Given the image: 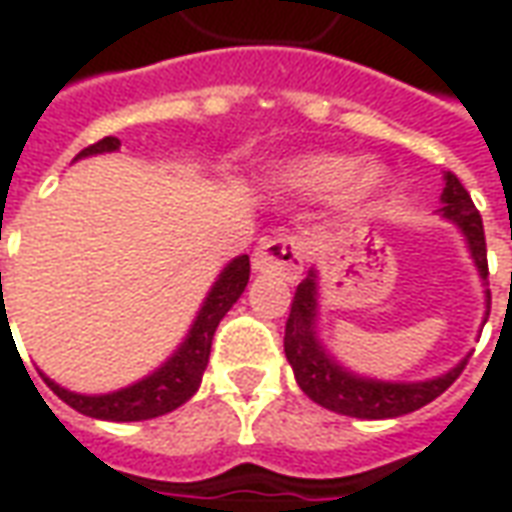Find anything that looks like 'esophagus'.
I'll return each mask as SVG.
<instances>
[{"mask_svg": "<svg viewBox=\"0 0 512 512\" xmlns=\"http://www.w3.org/2000/svg\"><path fill=\"white\" fill-rule=\"evenodd\" d=\"M255 271L263 274H277L282 279H296L304 268V241L299 235L279 233L266 238L257 246L255 257H252Z\"/></svg>", "mask_w": 512, "mask_h": 512, "instance_id": "esophagus-1", "label": "esophagus"}]
</instances>
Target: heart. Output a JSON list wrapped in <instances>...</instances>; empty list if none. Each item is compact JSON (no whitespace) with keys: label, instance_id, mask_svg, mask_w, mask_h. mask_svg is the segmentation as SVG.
Wrapping results in <instances>:
<instances>
[{"label":"heart","instance_id":"b5f03b06","mask_svg":"<svg viewBox=\"0 0 512 512\" xmlns=\"http://www.w3.org/2000/svg\"><path fill=\"white\" fill-rule=\"evenodd\" d=\"M277 180L285 189L304 194H332L343 189L345 200L362 202L384 186V169L376 164L362 167V161L354 156L312 153L279 169Z\"/></svg>","mask_w":512,"mask_h":512}]
</instances>
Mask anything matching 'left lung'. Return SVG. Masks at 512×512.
Wrapping results in <instances>:
<instances>
[{"instance_id": "left-lung-1", "label": "left lung", "mask_w": 512, "mask_h": 512, "mask_svg": "<svg viewBox=\"0 0 512 512\" xmlns=\"http://www.w3.org/2000/svg\"><path fill=\"white\" fill-rule=\"evenodd\" d=\"M441 202H444L441 216L458 224L474 257V266L480 271V277L488 279L483 219L474 208L469 191L463 189V183L452 172L444 175ZM488 312H491V290H485V315ZM315 321H318V279H315V271H310V277L296 288V296L290 304L288 323H285V356L293 367L301 392L318 406L345 414V417L392 419L411 414L417 408L428 406L430 400H436L444 389H450L452 381L461 376V370L466 367V359H463L450 373L430 378V381H417V384L356 376L326 354V348L318 343Z\"/></svg>"}]
</instances>
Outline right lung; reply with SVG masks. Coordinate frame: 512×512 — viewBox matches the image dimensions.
Listing matches in <instances>:
<instances>
[{"mask_svg":"<svg viewBox=\"0 0 512 512\" xmlns=\"http://www.w3.org/2000/svg\"><path fill=\"white\" fill-rule=\"evenodd\" d=\"M117 147H120L117 136H104L101 142L84 147L76 158L112 153ZM246 282H249V257L241 255L235 257L233 263H227L219 279L213 282L211 293L205 296L200 312H197V321L191 323L189 334L180 343L178 351L169 356L158 370H153L150 376L126 386V389H117V392H109V395H79V392H71V389H62L60 384H54L46 376H43V381L51 386L54 395L65 400L71 408H76L84 417L112 419V422H139V419H153L167 414V411H175L200 389L202 373H205L208 356H211L216 326H219V321L227 315V310L233 307L235 301L241 299Z\"/></svg>","mask_w":512,"mask_h":512,"instance_id":"obj_1","label":"right lung"}]
</instances>
